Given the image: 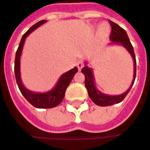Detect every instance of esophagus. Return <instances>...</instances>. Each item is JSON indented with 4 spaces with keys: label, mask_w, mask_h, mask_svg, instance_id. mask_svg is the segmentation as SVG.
Wrapping results in <instances>:
<instances>
[{
    "label": "esophagus",
    "mask_w": 150,
    "mask_h": 150,
    "mask_svg": "<svg viewBox=\"0 0 150 150\" xmlns=\"http://www.w3.org/2000/svg\"><path fill=\"white\" fill-rule=\"evenodd\" d=\"M76 66H77V68H78V69H79V70H81L84 66L83 61H82L81 59H79V60L76 62Z\"/></svg>",
    "instance_id": "34e87169"
}]
</instances>
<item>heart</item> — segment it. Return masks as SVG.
<instances>
[{"mask_svg": "<svg viewBox=\"0 0 150 150\" xmlns=\"http://www.w3.org/2000/svg\"><path fill=\"white\" fill-rule=\"evenodd\" d=\"M100 30H101V31H106V30H107V29H106V28H103V27H102L101 29H100Z\"/></svg>", "mask_w": 150, "mask_h": 150, "instance_id": "obj_1", "label": "heart"}]
</instances>
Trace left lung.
Listing matches in <instances>:
<instances>
[{
    "label": "left lung",
    "mask_w": 150,
    "mask_h": 150,
    "mask_svg": "<svg viewBox=\"0 0 150 150\" xmlns=\"http://www.w3.org/2000/svg\"><path fill=\"white\" fill-rule=\"evenodd\" d=\"M109 21H110V26H111L110 39L113 44H120L129 52V53L132 57L133 62H134V75H133L132 82L126 93L120 94V95H117V96H110V95H105V94L102 93L96 88L95 84H94V77H93L92 69H90L87 66L82 68L81 72L85 75V86L88 92V95H89L90 98L93 100V103L98 106H110V105H113L115 103H120L126 98L129 91L131 90L132 86H133L134 81H135V78H136V57H135L132 45L128 38L127 34L125 31V30L122 29L117 23L112 22L110 20Z\"/></svg>",
    "instance_id": "8db88e82"
}]
</instances>
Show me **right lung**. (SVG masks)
Segmentation results:
<instances>
[{
	"label": "right lung",
	"instance_id": "add662e5",
	"mask_svg": "<svg viewBox=\"0 0 150 150\" xmlns=\"http://www.w3.org/2000/svg\"><path fill=\"white\" fill-rule=\"evenodd\" d=\"M46 20H41L34 24L29 30L27 31L23 35L22 39L20 40L18 48L16 52V56H15V63H14V72H15V78L16 81L18 84V86L20 90V92L23 95V97L28 100V102L32 104L34 107L38 108V109H50V108H54L57 106L62 100L64 98L65 91L67 87L72 81L73 77L75 76V73L78 71V69L75 67L74 69H70L66 73L60 77L59 81H57L56 86L47 93H35L28 90L25 88V86L23 85L21 77H20V56L22 53V49L23 47V43L25 41L26 37L30 34L32 31H34L36 28H38L40 25L46 23Z\"/></svg>",
	"mask_w": 150,
	"mask_h": 150
}]
</instances>
